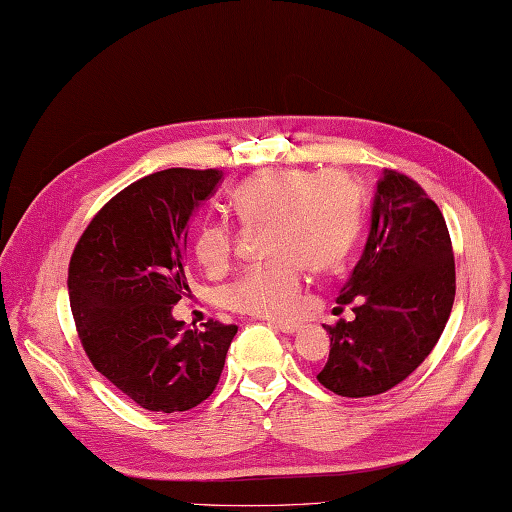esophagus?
<instances>
[{
  "label": "esophagus",
  "instance_id": "esophagus-1",
  "mask_svg": "<svg viewBox=\"0 0 512 512\" xmlns=\"http://www.w3.org/2000/svg\"><path fill=\"white\" fill-rule=\"evenodd\" d=\"M270 326H274V329L281 331V333H287V335H294L300 331V324L298 322H281V320H270L268 322Z\"/></svg>",
  "mask_w": 512,
  "mask_h": 512
}]
</instances>
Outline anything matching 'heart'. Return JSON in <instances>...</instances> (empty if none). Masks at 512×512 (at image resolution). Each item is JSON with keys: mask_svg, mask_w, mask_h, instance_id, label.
<instances>
[{"mask_svg": "<svg viewBox=\"0 0 512 512\" xmlns=\"http://www.w3.org/2000/svg\"><path fill=\"white\" fill-rule=\"evenodd\" d=\"M233 209L248 227L268 225L272 261L246 270L222 294L229 309L257 318L290 316L303 292L305 268L331 272L342 266L361 222L357 186L333 170H266L233 190ZM192 251L207 272L227 270L235 251L233 227L222 218L203 220Z\"/></svg>", "mask_w": 512, "mask_h": 512, "instance_id": "b5f03b06", "label": "heart"}]
</instances>
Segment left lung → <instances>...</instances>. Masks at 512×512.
<instances>
[{"label":"left lung","instance_id":"1","mask_svg":"<svg viewBox=\"0 0 512 512\" xmlns=\"http://www.w3.org/2000/svg\"><path fill=\"white\" fill-rule=\"evenodd\" d=\"M456 294L445 218L417 181L385 170L363 255L339 290L355 320L326 326L329 361L318 381L337 396H378L402 383L435 348Z\"/></svg>","mask_w":512,"mask_h":512}]
</instances>
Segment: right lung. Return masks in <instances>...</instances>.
<instances>
[{
  "label": "right lung",
  "instance_id": "1",
  "mask_svg": "<svg viewBox=\"0 0 512 512\" xmlns=\"http://www.w3.org/2000/svg\"><path fill=\"white\" fill-rule=\"evenodd\" d=\"M222 170L166 168L99 209L69 264V298L90 363L147 411L177 413L212 396L235 324L186 329L173 305L188 290L190 220Z\"/></svg>",
  "mask_w": 512,
  "mask_h": 512
}]
</instances>
